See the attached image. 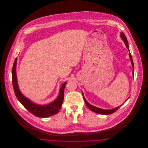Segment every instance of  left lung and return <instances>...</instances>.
<instances>
[{
    "mask_svg": "<svg viewBox=\"0 0 148 148\" xmlns=\"http://www.w3.org/2000/svg\"><path fill=\"white\" fill-rule=\"evenodd\" d=\"M120 36H121V38H122V39L123 40V41L125 42V45H126L127 49L129 50V45H128V42H127V38H126L125 35V34H124L123 32H121V34H120ZM129 55L130 60H131V63H132V66H133V74H134V63H133V59H132V55H131V53H129ZM82 95H83V99H84V100L85 103V104H86V105L89 108V109L91 110L92 112H95V113L100 114H103V115H109V114H112V113L115 112L121 106H118V107H116V108H114V109H110V110L102 109L99 108L95 107V106H92L91 104H90L86 100V99H85L84 97V94H83V92H82ZM127 100H126L125 102H126Z\"/></svg>",
    "mask_w": 148,
    "mask_h": 148,
    "instance_id": "1",
    "label": "left lung"
}]
</instances>
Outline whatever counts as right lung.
<instances>
[{"mask_svg":"<svg viewBox=\"0 0 148 148\" xmlns=\"http://www.w3.org/2000/svg\"><path fill=\"white\" fill-rule=\"evenodd\" d=\"M17 58L15 59L12 69V82L14 92L18 100L30 113L33 114L37 117L47 118L55 115L59 112L61 108L64 100V92L66 82L62 85L58 98L52 103L47 105L40 106L32 102L28 99L25 97L19 89L16 74V65Z\"/></svg>","mask_w":148,"mask_h":148,"instance_id":"right-lung-1","label":"right lung"}]
</instances>
